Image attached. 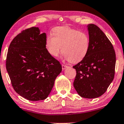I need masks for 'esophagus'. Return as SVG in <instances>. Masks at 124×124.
<instances>
[{
    "label": "esophagus",
    "instance_id": "34e87169",
    "mask_svg": "<svg viewBox=\"0 0 124 124\" xmlns=\"http://www.w3.org/2000/svg\"><path fill=\"white\" fill-rule=\"evenodd\" d=\"M67 67V65H64V64H62V69L63 70L64 69H65V68H66Z\"/></svg>",
    "mask_w": 124,
    "mask_h": 124
}]
</instances>
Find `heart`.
<instances>
[{
  "mask_svg": "<svg viewBox=\"0 0 124 124\" xmlns=\"http://www.w3.org/2000/svg\"><path fill=\"white\" fill-rule=\"evenodd\" d=\"M46 39V47L49 54L57 57L61 50L65 59L71 62L81 61L88 53L90 39L86 33L67 27H57Z\"/></svg>",
  "mask_w": 124,
  "mask_h": 124,
  "instance_id": "1",
  "label": "heart"
}]
</instances>
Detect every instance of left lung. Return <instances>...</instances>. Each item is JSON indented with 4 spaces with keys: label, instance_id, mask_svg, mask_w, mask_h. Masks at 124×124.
<instances>
[{
    "label": "left lung",
    "instance_id": "1",
    "mask_svg": "<svg viewBox=\"0 0 124 124\" xmlns=\"http://www.w3.org/2000/svg\"><path fill=\"white\" fill-rule=\"evenodd\" d=\"M88 31L89 49L73 66L77 72L73 84L80 96L93 99L104 94L114 79L116 56L111 42L99 28L90 24Z\"/></svg>",
    "mask_w": 124,
    "mask_h": 124
}]
</instances>
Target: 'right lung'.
I'll return each instance as SVG.
<instances>
[{"mask_svg": "<svg viewBox=\"0 0 124 124\" xmlns=\"http://www.w3.org/2000/svg\"><path fill=\"white\" fill-rule=\"evenodd\" d=\"M46 35L38 27L22 31L10 43L6 66L13 89L31 101L47 98L61 64L46 48Z\"/></svg>", "mask_w": 124, "mask_h": 124, "instance_id": "add662e5", "label": "right lung"}]
</instances>
